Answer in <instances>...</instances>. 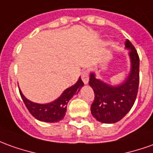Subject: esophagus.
Masks as SVG:
<instances>
[{
  "mask_svg": "<svg viewBox=\"0 0 153 153\" xmlns=\"http://www.w3.org/2000/svg\"><path fill=\"white\" fill-rule=\"evenodd\" d=\"M82 80L84 84L88 83V82H89V72H88V71H83L82 75Z\"/></svg>",
  "mask_w": 153,
  "mask_h": 153,
  "instance_id": "esophagus-1",
  "label": "esophagus"
}]
</instances>
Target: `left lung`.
<instances>
[{
  "instance_id": "1",
  "label": "left lung",
  "mask_w": 153,
  "mask_h": 153,
  "mask_svg": "<svg viewBox=\"0 0 153 153\" xmlns=\"http://www.w3.org/2000/svg\"><path fill=\"white\" fill-rule=\"evenodd\" d=\"M125 48L129 50L131 69L123 82L111 85L91 72L89 85L93 89L95 100L91 107V115L102 123H117L133 106L139 86V56L133 45L127 40Z\"/></svg>"
}]
</instances>
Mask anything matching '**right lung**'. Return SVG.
<instances>
[{"mask_svg": "<svg viewBox=\"0 0 153 153\" xmlns=\"http://www.w3.org/2000/svg\"><path fill=\"white\" fill-rule=\"evenodd\" d=\"M83 86L84 83L81 77H79L77 82L73 86L66 88L58 98L44 104L31 102L23 95L22 91L20 89L19 91L26 108L35 118L45 123H57L65 117L68 102L74 95L78 94Z\"/></svg>", "mask_w": 153, "mask_h": 153, "instance_id": "obj_1", "label": "right lung"}]
</instances>
